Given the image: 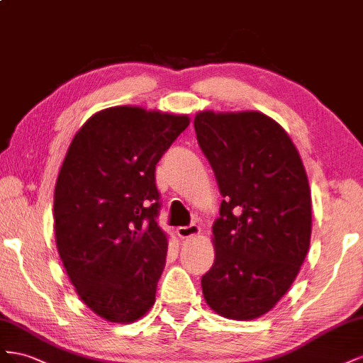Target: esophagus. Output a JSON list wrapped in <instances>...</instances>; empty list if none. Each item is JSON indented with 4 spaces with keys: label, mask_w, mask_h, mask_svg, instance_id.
I'll return each mask as SVG.
<instances>
[{
    "label": "esophagus",
    "mask_w": 363,
    "mask_h": 363,
    "mask_svg": "<svg viewBox=\"0 0 363 363\" xmlns=\"http://www.w3.org/2000/svg\"><path fill=\"white\" fill-rule=\"evenodd\" d=\"M176 233H178L181 239H189V237L198 235L201 233V226L198 223H191L189 226H179L178 231H176Z\"/></svg>",
    "instance_id": "obj_1"
}]
</instances>
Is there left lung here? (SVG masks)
<instances>
[{
	"mask_svg": "<svg viewBox=\"0 0 363 363\" xmlns=\"http://www.w3.org/2000/svg\"><path fill=\"white\" fill-rule=\"evenodd\" d=\"M194 130L223 196L214 264L202 277L205 301L220 316L255 319L289 291L307 255L306 169L287 132L262 112L203 111Z\"/></svg>",
	"mask_w": 363,
	"mask_h": 363,
	"instance_id": "obj_1",
	"label": "left lung"
}]
</instances>
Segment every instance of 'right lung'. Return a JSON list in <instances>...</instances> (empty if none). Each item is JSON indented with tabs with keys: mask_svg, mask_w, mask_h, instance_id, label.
Instances as JSON below:
<instances>
[{
	"mask_svg": "<svg viewBox=\"0 0 363 363\" xmlns=\"http://www.w3.org/2000/svg\"><path fill=\"white\" fill-rule=\"evenodd\" d=\"M187 116L116 106L72 138L55 189L56 245L92 312L128 324L147 313L167 255L155 167Z\"/></svg>",
	"mask_w": 363,
	"mask_h": 363,
	"instance_id": "right-lung-1",
	"label": "right lung"
}]
</instances>
